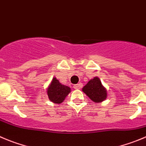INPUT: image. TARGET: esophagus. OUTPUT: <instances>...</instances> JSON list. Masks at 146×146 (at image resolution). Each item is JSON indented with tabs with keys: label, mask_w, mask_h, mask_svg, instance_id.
Wrapping results in <instances>:
<instances>
[{
	"label": "esophagus",
	"mask_w": 146,
	"mask_h": 146,
	"mask_svg": "<svg viewBox=\"0 0 146 146\" xmlns=\"http://www.w3.org/2000/svg\"><path fill=\"white\" fill-rule=\"evenodd\" d=\"M82 86L83 85L81 84H76L73 87H74L75 89H80V88L82 87Z\"/></svg>",
	"instance_id": "1"
}]
</instances>
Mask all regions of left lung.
I'll list each match as a JSON object with an SVG mask.
<instances>
[{
    "label": "left lung",
    "mask_w": 146,
    "mask_h": 146,
    "mask_svg": "<svg viewBox=\"0 0 146 146\" xmlns=\"http://www.w3.org/2000/svg\"><path fill=\"white\" fill-rule=\"evenodd\" d=\"M82 91L96 103H100L107 99V89L103 86L98 77H94L93 79L90 80L82 88Z\"/></svg>",
    "instance_id": "left-lung-1"
}]
</instances>
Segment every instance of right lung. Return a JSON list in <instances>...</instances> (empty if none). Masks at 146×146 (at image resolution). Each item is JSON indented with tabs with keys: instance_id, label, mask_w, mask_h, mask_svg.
Instances as JSON below:
<instances>
[{
	"instance_id": "obj_1",
	"label": "right lung",
	"mask_w": 146,
	"mask_h": 146,
	"mask_svg": "<svg viewBox=\"0 0 146 146\" xmlns=\"http://www.w3.org/2000/svg\"><path fill=\"white\" fill-rule=\"evenodd\" d=\"M70 92V87L61 84L55 77L53 78L47 90L49 99L56 104H60L63 102Z\"/></svg>"
}]
</instances>
